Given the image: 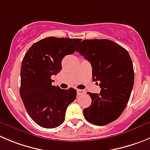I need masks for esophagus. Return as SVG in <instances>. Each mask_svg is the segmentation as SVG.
Segmentation results:
<instances>
[{
	"mask_svg": "<svg viewBox=\"0 0 150 150\" xmlns=\"http://www.w3.org/2000/svg\"><path fill=\"white\" fill-rule=\"evenodd\" d=\"M77 93H78V96H82V95H84L86 92L83 89H77Z\"/></svg>",
	"mask_w": 150,
	"mask_h": 150,
	"instance_id": "1",
	"label": "esophagus"
}]
</instances>
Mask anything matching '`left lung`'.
Returning <instances> with one entry per match:
<instances>
[{
    "label": "left lung",
    "instance_id": "left-lung-1",
    "mask_svg": "<svg viewBox=\"0 0 150 150\" xmlns=\"http://www.w3.org/2000/svg\"><path fill=\"white\" fill-rule=\"evenodd\" d=\"M76 51L89 61L92 80L101 89L99 94L88 92L92 103L83 116L95 125L110 124L122 114L130 98L135 78L132 59L125 49L107 39L82 40Z\"/></svg>",
    "mask_w": 150,
    "mask_h": 150
}]
</instances>
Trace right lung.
<instances>
[{
	"label": "right lung",
	"mask_w": 150,
	"mask_h": 150,
	"mask_svg": "<svg viewBox=\"0 0 150 150\" xmlns=\"http://www.w3.org/2000/svg\"><path fill=\"white\" fill-rule=\"evenodd\" d=\"M81 40L45 38L33 44L23 57L20 96L29 115L40 127L52 129L61 125L67 107L76 98L73 88L52 86L51 76L60 72L62 59L75 52Z\"/></svg>",
	"instance_id": "right-lung-1"
}]
</instances>
